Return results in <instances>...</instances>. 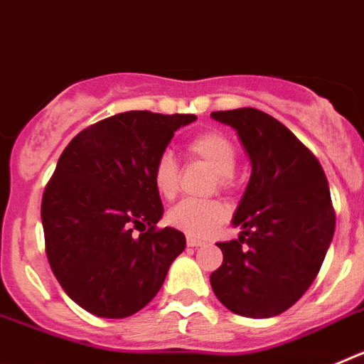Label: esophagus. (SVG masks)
Wrapping results in <instances>:
<instances>
[{
	"label": "esophagus",
	"instance_id": "1",
	"mask_svg": "<svg viewBox=\"0 0 364 364\" xmlns=\"http://www.w3.org/2000/svg\"><path fill=\"white\" fill-rule=\"evenodd\" d=\"M186 242H188V246H191V247L205 246V240L197 239V237H188V239H186Z\"/></svg>",
	"mask_w": 364,
	"mask_h": 364
}]
</instances>
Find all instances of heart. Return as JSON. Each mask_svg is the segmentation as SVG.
I'll return each mask as SVG.
<instances>
[{
    "mask_svg": "<svg viewBox=\"0 0 364 364\" xmlns=\"http://www.w3.org/2000/svg\"><path fill=\"white\" fill-rule=\"evenodd\" d=\"M191 159L204 162L215 171V182L222 191L233 186V169L237 164V149L226 134L218 131H204L186 142ZM154 189L164 198H175L180 188V167L169 151H164L153 166ZM226 205L218 200H182L167 213V222L189 237H208L226 220Z\"/></svg>",
    "mask_w": 364,
    "mask_h": 364,
    "instance_id": "1",
    "label": "heart"
}]
</instances>
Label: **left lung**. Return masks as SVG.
<instances>
[{"label": "left lung", "instance_id": "left-lung-1", "mask_svg": "<svg viewBox=\"0 0 364 364\" xmlns=\"http://www.w3.org/2000/svg\"><path fill=\"white\" fill-rule=\"evenodd\" d=\"M231 125L252 160V176L233 224L239 239L217 242L220 268L210 282L218 301L252 319L273 317L304 295L336 230L319 160L286 125L259 109L211 112Z\"/></svg>", "mask_w": 364, "mask_h": 364}]
</instances>
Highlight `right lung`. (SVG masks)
<instances>
[{
	"label": "right lung",
	"mask_w": 364,
	"mask_h": 364,
	"mask_svg": "<svg viewBox=\"0 0 364 364\" xmlns=\"http://www.w3.org/2000/svg\"><path fill=\"white\" fill-rule=\"evenodd\" d=\"M195 120L120 112L63 149L41 198L45 253L65 294L89 314L122 319L142 310L184 252L182 231L156 228L164 205L153 166L180 125Z\"/></svg>",
	"instance_id": "obj_1"
}]
</instances>
